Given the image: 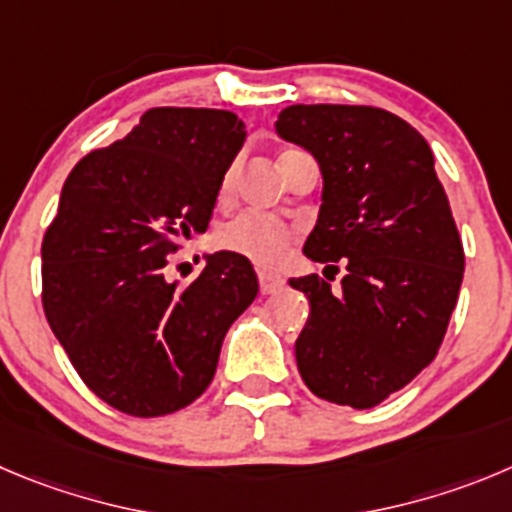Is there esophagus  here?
Returning <instances> with one entry per match:
<instances>
[{
    "instance_id": "obj_1",
    "label": "esophagus",
    "mask_w": 512,
    "mask_h": 512,
    "mask_svg": "<svg viewBox=\"0 0 512 512\" xmlns=\"http://www.w3.org/2000/svg\"><path fill=\"white\" fill-rule=\"evenodd\" d=\"M285 288V280L272 272H260V290L265 295H275Z\"/></svg>"
}]
</instances>
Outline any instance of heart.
I'll return each instance as SVG.
<instances>
[{
  "mask_svg": "<svg viewBox=\"0 0 512 512\" xmlns=\"http://www.w3.org/2000/svg\"><path fill=\"white\" fill-rule=\"evenodd\" d=\"M232 179L234 171H227L222 179V194H227ZM217 242L222 250L247 257L255 265L275 267L288 255L290 229L260 214H240L224 224L222 232L217 234Z\"/></svg>",
  "mask_w": 512,
  "mask_h": 512,
  "instance_id": "heart-1",
  "label": "heart"
}]
</instances>
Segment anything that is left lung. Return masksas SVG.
Returning a JSON list of instances; mask_svg holds the SVG:
<instances>
[{
  "label": "left lung",
  "instance_id": "1",
  "mask_svg": "<svg viewBox=\"0 0 512 512\" xmlns=\"http://www.w3.org/2000/svg\"><path fill=\"white\" fill-rule=\"evenodd\" d=\"M275 131L323 176L303 252L326 278H290L310 303L298 371L315 396L371 409L432 364L460 295L465 252L432 148L371 105H290Z\"/></svg>",
  "mask_w": 512,
  "mask_h": 512
}]
</instances>
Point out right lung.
Segmentation results:
<instances>
[{"label":"right lung","instance_id":"add662e5","mask_svg":"<svg viewBox=\"0 0 512 512\" xmlns=\"http://www.w3.org/2000/svg\"><path fill=\"white\" fill-rule=\"evenodd\" d=\"M245 123L217 108H151L62 186L42 240V305L80 379L111 407L161 417L202 396L257 275L207 255L189 285L166 280L179 240L207 232Z\"/></svg>","mask_w":512,"mask_h":512}]
</instances>
